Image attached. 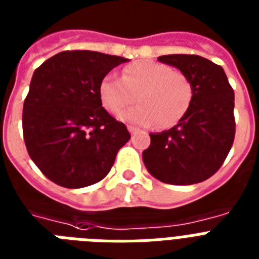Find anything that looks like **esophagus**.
<instances>
[{
	"instance_id": "obj_1",
	"label": "esophagus",
	"mask_w": 259,
	"mask_h": 259,
	"mask_svg": "<svg viewBox=\"0 0 259 259\" xmlns=\"http://www.w3.org/2000/svg\"><path fill=\"white\" fill-rule=\"evenodd\" d=\"M128 131L131 132V134H135L136 131H139V128L134 127V125H128Z\"/></svg>"
}]
</instances>
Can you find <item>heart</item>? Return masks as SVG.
Wrapping results in <instances>:
<instances>
[{
    "label": "heart",
    "instance_id": "b5f03b06",
    "mask_svg": "<svg viewBox=\"0 0 259 259\" xmlns=\"http://www.w3.org/2000/svg\"><path fill=\"white\" fill-rule=\"evenodd\" d=\"M139 101L120 119L144 127L168 130L181 121L194 99V85L187 74L167 64L140 60L128 64L121 78L105 76L99 84V99L105 111L119 115Z\"/></svg>",
    "mask_w": 259,
    "mask_h": 259
}]
</instances>
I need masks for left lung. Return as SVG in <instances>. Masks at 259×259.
<instances>
[{
  "mask_svg": "<svg viewBox=\"0 0 259 259\" xmlns=\"http://www.w3.org/2000/svg\"><path fill=\"white\" fill-rule=\"evenodd\" d=\"M158 60L187 74L194 99L177 125L150 134L151 144L143 151V162L163 183H200L221 168L234 143V90L223 68L204 57L165 55Z\"/></svg>",
  "mask_w": 259,
  "mask_h": 259,
  "instance_id": "obj_1",
  "label": "left lung"
}]
</instances>
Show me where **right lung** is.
<instances>
[{
    "mask_svg": "<svg viewBox=\"0 0 259 259\" xmlns=\"http://www.w3.org/2000/svg\"><path fill=\"white\" fill-rule=\"evenodd\" d=\"M125 61L100 52L64 51L33 73L22 109L25 146L56 185L81 188L100 182L131 139L99 99L101 80Z\"/></svg>",
    "mask_w": 259,
    "mask_h": 259,
    "instance_id": "obj_1",
    "label": "right lung"
}]
</instances>
